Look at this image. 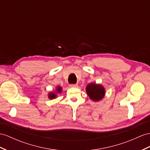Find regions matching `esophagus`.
Masks as SVG:
<instances>
[{
	"instance_id": "34e87169",
	"label": "esophagus",
	"mask_w": 150,
	"mask_h": 150,
	"mask_svg": "<svg viewBox=\"0 0 150 150\" xmlns=\"http://www.w3.org/2000/svg\"><path fill=\"white\" fill-rule=\"evenodd\" d=\"M70 87H73V88H75V87H78V85H77V84H70Z\"/></svg>"
}]
</instances>
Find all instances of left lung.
Segmentation results:
<instances>
[{"instance_id":"1","label":"left lung","mask_w":150,"mask_h":150,"mask_svg":"<svg viewBox=\"0 0 150 150\" xmlns=\"http://www.w3.org/2000/svg\"><path fill=\"white\" fill-rule=\"evenodd\" d=\"M86 92L92 100L98 101L104 97L105 91L104 87L99 84L91 83L86 87Z\"/></svg>"}]
</instances>
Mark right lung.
Segmentation results:
<instances>
[{
  "label": "right lung",
  "instance_id": "add662e5",
  "mask_svg": "<svg viewBox=\"0 0 150 150\" xmlns=\"http://www.w3.org/2000/svg\"><path fill=\"white\" fill-rule=\"evenodd\" d=\"M61 87H60V86H58L57 87V88H56V91H57V93H61ZM48 97H49V99H54V98H56V93H49V96H48Z\"/></svg>",
  "mask_w": 150,
  "mask_h": 150
}]
</instances>
